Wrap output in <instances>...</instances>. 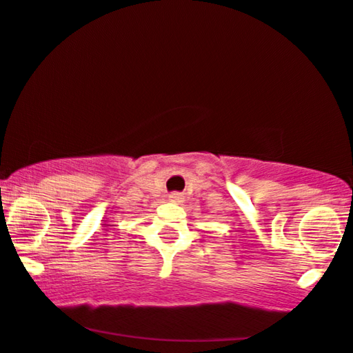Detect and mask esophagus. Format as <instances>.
<instances>
[{"label": "esophagus", "instance_id": "esophagus-1", "mask_svg": "<svg viewBox=\"0 0 353 353\" xmlns=\"http://www.w3.org/2000/svg\"><path fill=\"white\" fill-rule=\"evenodd\" d=\"M169 201H171V202H181L182 201V194H179V192L169 194Z\"/></svg>", "mask_w": 353, "mask_h": 353}]
</instances>
